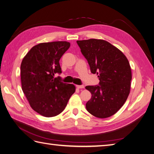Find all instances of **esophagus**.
<instances>
[{
	"label": "esophagus",
	"instance_id": "1",
	"mask_svg": "<svg viewBox=\"0 0 154 154\" xmlns=\"http://www.w3.org/2000/svg\"><path fill=\"white\" fill-rule=\"evenodd\" d=\"M76 87L77 88H84L85 86L84 85H76Z\"/></svg>",
	"mask_w": 154,
	"mask_h": 154
}]
</instances>
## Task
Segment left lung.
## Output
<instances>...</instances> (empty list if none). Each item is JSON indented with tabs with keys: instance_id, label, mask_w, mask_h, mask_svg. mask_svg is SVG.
Masks as SVG:
<instances>
[{
	"instance_id": "1",
	"label": "left lung",
	"mask_w": 154,
	"mask_h": 154,
	"mask_svg": "<svg viewBox=\"0 0 154 154\" xmlns=\"http://www.w3.org/2000/svg\"><path fill=\"white\" fill-rule=\"evenodd\" d=\"M92 73H97L100 86H86L92 94L86 108L92 115L106 118L124 105L131 90V68L122 51L100 39L77 41Z\"/></svg>"
}]
</instances>
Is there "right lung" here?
I'll use <instances>...</instances> for the list:
<instances>
[{
  "instance_id": "add662e5",
  "label": "right lung",
  "mask_w": 154,
  "mask_h": 154,
  "mask_svg": "<svg viewBox=\"0 0 154 154\" xmlns=\"http://www.w3.org/2000/svg\"><path fill=\"white\" fill-rule=\"evenodd\" d=\"M69 47L68 42L41 43L32 47L23 59L22 90L31 108L42 116L58 115L75 92L74 85L54 77L55 73H62L59 60Z\"/></svg>"
}]
</instances>
